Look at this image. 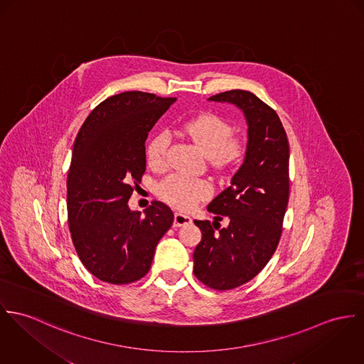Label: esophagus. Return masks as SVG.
<instances>
[{
	"label": "esophagus",
	"instance_id": "1",
	"mask_svg": "<svg viewBox=\"0 0 364 364\" xmlns=\"http://www.w3.org/2000/svg\"><path fill=\"white\" fill-rule=\"evenodd\" d=\"M191 223V218L190 215L184 213V212H176L174 213V226L178 228V226H184V225H188Z\"/></svg>",
	"mask_w": 364,
	"mask_h": 364
}]
</instances>
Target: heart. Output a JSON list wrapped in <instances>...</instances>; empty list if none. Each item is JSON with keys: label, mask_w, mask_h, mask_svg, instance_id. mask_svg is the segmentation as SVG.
I'll list each match as a JSON object with an SVG mask.
<instances>
[{"label": "heart", "mask_w": 364, "mask_h": 364, "mask_svg": "<svg viewBox=\"0 0 364 364\" xmlns=\"http://www.w3.org/2000/svg\"><path fill=\"white\" fill-rule=\"evenodd\" d=\"M181 129L218 164H226L239 159L244 152L240 139L232 136L230 122L216 114H201L181 124ZM168 136L164 132L156 134L146 146L148 163L154 167L162 166L166 158ZM210 193L206 180L191 178L178 174L167 177L159 186V194L166 201L178 208H191L205 200Z\"/></svg>", "instance_id": "obj_1"}]
</instances>
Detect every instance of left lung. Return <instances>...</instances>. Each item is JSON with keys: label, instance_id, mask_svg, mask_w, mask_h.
I'll return each instance as SVG.
<instances>
[{"label": "left lung", "instance_id": "left-lung-1", "mask_svg": "<svg viewBox=\"0 0 364 364\" xmlns=\"http://www.w3.org/2000/svg\"><path fill=\"white\" fill-rule=\"evenodd\" d=\"M208 100L235 105L248 127L244 162L208 205L213 222L194 220L202 233L194 274L210 289L229 290L257 277L278 247L289 201V142L277 112L254 93L235 89Z\"/></svg>", "mask_w": 364, "mask_h": 364}]
</instances>
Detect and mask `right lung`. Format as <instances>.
I'll list each match as a JSON object with an SVG mask.
<instances>
[{
    "mask_svg": "<svg viewBox=\"0 0 364 364\" xmlns=\"http://www.w3.org/2000/svg\"><path fill=\"white\" fill-rule=\"evenodd\" d=\"M176 102L145 92H122L96 106L82 124L67 180L68 223L85 268L113 284L144 278L155 248L174 220L154 201L145 215L128 200L146 167L145 141Z\"/></svg>",
    "mask_w": 364,
    "mask_h": 364,
    "instance_id": "obj_1",
    "label": "right lung"
}]
</instances>
